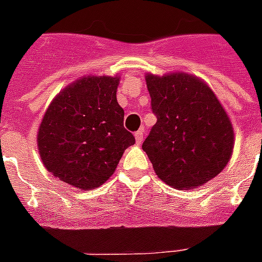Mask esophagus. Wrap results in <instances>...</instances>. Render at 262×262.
<instances>
[{"label":"esophagus","mask_w":262,"mask_h":262,"mask_svg":"<svg viewBox=\"0 0 262 262\" xmlns=\"http://www.w3.org/2000/svg\"><path fill=\"white\" fill-rule=\"evenodd\" d=\"M143 136H144V135H143V130H137L136 133H135V139H136V144H139V146L142 144Z\"/></svg>","instance_id":"esophagus-1"}]
</instances>
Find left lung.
<instances>
[{"instance_id": "8db88e82", "label": "left lung", "mask_w": 262, "mask_h": 262, "mask_svg": "<svg viewBox=\"0 0 262 262\" xmlns=\"http://www.w3.org/2000/svg\"><path fill=\"white\" fill-rule=\"evenodd\" d=\"M146 84L157 122L142 147L156 174L176 189L202 187L233 154L229 115L210 86L192 74L147 73Z\"/></svg>"}]
</instances>
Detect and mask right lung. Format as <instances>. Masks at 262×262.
<instances>
[{
	"label": "right lung",
	"mask_w": 262,
	"mask_h": 262,
	"mask_svg": "<svg viewBox=\"0 0 262 262\" xmlns=\"http://www.w3.org/2000/svg\"><path fill=\"white\" fill-rule=\"evenodd\" d=\"M119 77L85 75L54 97L37 130V150L52 176L78 191L108 181L135 137L116 101Z\"/></svg>",
	"instance_id": "obj_1"
}]
</instances>
